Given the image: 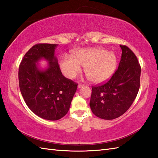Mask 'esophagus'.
Here are the masks:
<instances>
[{"label": "esophagus", "mask_w": 158, "mask_h": 158, "mask_svg": "<svg viewBox=\"0 0 158 158\" xmlns=\"http://www.w3.org/2000/svg\"><path fill=\"white\" fill-rule=\"evenodd\" d=\"M83 86H84V85H82V84H79V85H78V88H83Z\"/></svg>", "instance_id": "1"}]
</instances>
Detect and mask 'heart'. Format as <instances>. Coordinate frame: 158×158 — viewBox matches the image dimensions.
Masks as SVG:
<instances>
[{
    "label": "heart",
    "instance_id": "1",
    "mask_svg": "<svg viewBox=\"0 0 158 158\" xmlns=\"http://www.w3.org/2000/svg\"><path fill=\"white\" fill-rule=\"evenodd\" d=\"M73 56V58L64 56L60 62L62 73L69 79L79 75L82 71L81 66L89 81L98 84L108 81L117 66L115 53L102 48L80 49Z\"/></svg>",
    "mask_w": 158,
    "mask_h": 158
}]
</instances>
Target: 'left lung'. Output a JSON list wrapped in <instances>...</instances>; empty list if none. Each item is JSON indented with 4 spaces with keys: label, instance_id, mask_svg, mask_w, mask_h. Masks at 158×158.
I'll use <instances>...</instances> for the list:
<instances>
[{
    "label": "left lung",
    "instance_id": "obj_1",
    "mask_svg": "<svg viewBox=\"0 0 158 158\" xmlns=\"http://www.w3.org/2000/svg\"><path fill=\"white\" fill-rule=\"evenodd\" d=\"M118 69L109 81L93 86L89 106L99 118L114 119L125 113L132 105L140 88V66L136 56L126 45Z\"/></svg>",
    "mask_w": 158,
    "mask_h": 158
}]
</instances>
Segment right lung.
Wrapping results in <instances>:
<instances>
[{
	"instance_id": "1",
	"label": "right lung",
	"mask_w": 158,
	"mask_h": 158,
	"mask_svg": "<svg viewBox=\"0 0 158 158\" xmlns=\"http://www.w3.org/2000/svg\"><path fill=\"white\" fill-rule=\"evenodd\" d=\"M57 44L35 45L30 49L19 67V89L28 108L44 119L56 121L68 113L77 84L64 77L55 56ZM48 62L46 69L38 65Z\"/></svg>"
}]
</instances>
